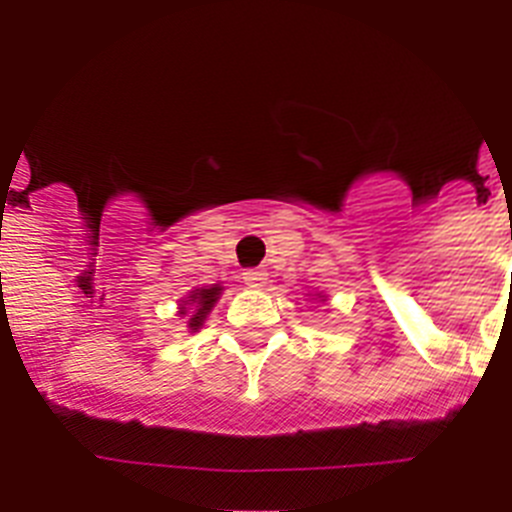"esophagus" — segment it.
<instances>
[{"label":"esophagus","mask_w":512,"mask_h":512,"mask_svg":"<svg viewBox=\"0 0 512 512\" xmlns=\"http://www.w3.org/2000/svg\"><path fill=\"white\" fill-rule=\"evenodd\" d=\"M266 279H269V274H266L264 269H246V271H243V282H246L248 287H253V289L266 287Z\"/></svg>","instance_id":"esophagus-1"}]
</instances>
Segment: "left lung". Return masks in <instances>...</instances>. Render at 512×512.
<instances>
[{
	"instance_id": "8db88e82",
	"label": "left lung",
	"mask_w": 512,
	"mask_h": 512,
	"mask_svg": "<svg viewBox=\"0 0 512 512\" xmlns=\"http://www.w3.org/2000/svg\"><path fill=\"white\" fill-rule=\"evenodd\" d=\"M312 297V300H320V302H325V295H323V292H315V295H310Z\"/></svg>"
}]
</instances>
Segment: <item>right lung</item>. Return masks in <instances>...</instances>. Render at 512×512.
<instances>
[{"mask_svg": "<svg viewBox=\"0 0 512 512\" xmlns=\"http://www.w3.org/2000/svg\"><path fill=\"white\" fill-rule=\"evenodd\" d=\"M223 284H210V287H194L187 297H182V305H179V318L187 320L189 333H197V330L205 325L207 315L212 312L215 302L223 295Z\"/></svg>", "mask_w": 512, "mask_h": 512, "instance_id": "1", "label": "right lung"}]
</instances>
